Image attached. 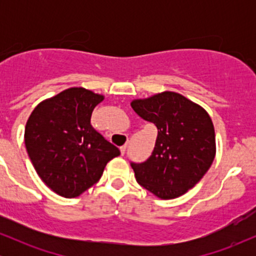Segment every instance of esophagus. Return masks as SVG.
<instances>
[{
	"label": "esophagus",
	"mask_w": 256,
	"mask_h": 256,
	"mask_svg": "<svg viewBox=\"0 0 256 256\" xmlns=\"http://www.w3.org/2000/svg\"><path fill=\"white\" fill-rule=\"evenodd\" d=\"M126 148H128V146H120V152H122V155H124L125 154V152H126Z\"/></svg>",
	"instance_id": "obj_1"
}]
</instances>
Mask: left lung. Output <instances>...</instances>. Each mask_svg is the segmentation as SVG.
<instances>
[{
    "mask_svg": "<svg viewBox=\"0 0 256 256\" xmlns=\"http://www.w3.org/2000/svg\"><path fill=\"white\" fill-rule=\"evenodd\" d=\"M131 107L158 128L149 158L131 162L138 184L162 200L184 195L201 180L216 156V132L210 114L173 91L134 100Z\"/></svg>",
    "mask_w": 256,
    "mask_h": 256,
    "instance_id": "left-lung-1",
    "label": "left lung"
}]
</instances>
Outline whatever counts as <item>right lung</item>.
<instances>
[{"label": "right lung", "mask_w": 256, "mask_h": 256, "mask_svg": "<svg viewBox=\"0 0 256 256\" xmlns=\"http://www.w3.org/2000/svg\"><path fill=\"white\" fill-rule=\"evenodd\" d=\"M104 96L70 88L32 110L25 146L37 174L58 195L72 198L98 183L107 162L120 155L90 124Z\"/></svg>", "instance_id": "add662e5"}]
</instances>
